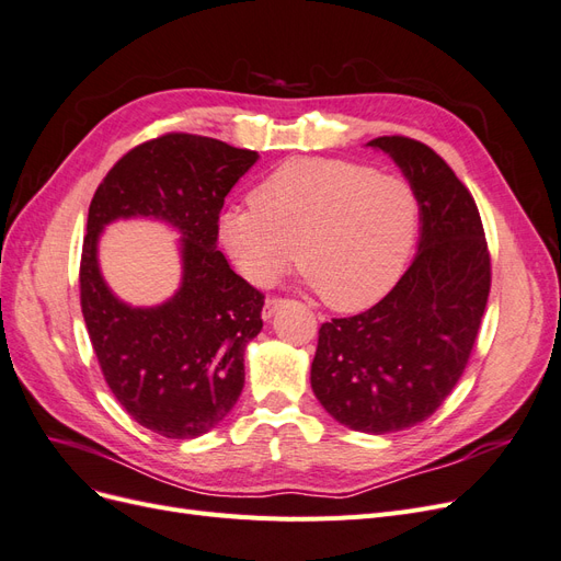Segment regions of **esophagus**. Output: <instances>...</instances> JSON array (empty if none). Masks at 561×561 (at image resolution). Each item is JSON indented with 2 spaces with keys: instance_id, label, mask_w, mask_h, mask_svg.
Here are the masks:
<instances>
[{
  "instance_id": "obj_1",
  "label": "esophagus",
  "mask_w": 561,
  "mask_h": 561,
  "mask_svg": "<svg viewBox=\"0 0 561 561\" xmlns=\"http://www.w3.org/2000/svg\"><path fill=\"white\" fill-rule=\"evenodd\" d=\"M283 304H285V299H280V297H268V299L264 301L262 318H264V320H271V318H274V313L283 307Z\"/></svg>"
}]
</instances>
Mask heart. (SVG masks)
<instances>
[{
    "label": "heart",
    "mask_w": 561,
    "mask_h": 561,
    "mask_svg": "<svg viewBox=\"0 0 561 561\" xmlns=\"http://www.w3.org/2000/svg\"><path fill=\"white\" fill-rule=\"evenodd\" d=\"M419 217V196L404 178L301 157L254 186L248 208L219 217L217 236L248 283L274 285L297 250L299 268L328 307L363 311L400 280Z\"/></svg>",
    "instance_id": "obj_1"
}]
</instances>
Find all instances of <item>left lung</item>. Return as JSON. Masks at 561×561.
Returning a JSON list of instances; mask_svg holds the SVG:
<instances>
[{"instance_id": "obj_1", "label": "left lung", "mask_w": 561, "mask_h": 561, "mask_svg": "<svg viewBox=\"0 0 561 561\" xmlns=\"http://www.w3.org/2000/svg\"><path fill=\"white\" fill-rule=\"evenodd\" d=\"M367 147L386 151L414 186L419 252L375 307L322 322L311 388L342 426L383 435L426 421L461 379L486 307L491 260L474 198L443 157L402 135Z\"/></svg>"}]
</instances>
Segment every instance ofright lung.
<instances>
[{
	"instance_id": "right-lung-1",
	"label": "right lung",
	"mask_w": 561,
	"mask_h": 561,
	"mask_svg": "<svg viewBox=\"0 0 561 561\" xmlns=\"http://www.w3.org/2000/svg\"><path fill=\"white\" fill-rule=\"evenodd\" d=\"M257 159L222 140L168 133L118 159L91 201L81 313L114 398L157 435L213 431L243 390V355L262 330L264 295L217 250V222L225 196ZM128 216L161 218L183 236V283L159 308H130L99 274V233Z\"/></svg>"
}]
</instances>
